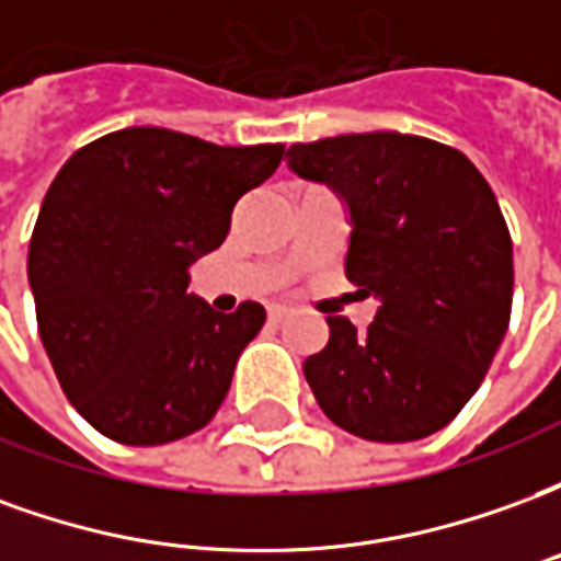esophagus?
<instances>
[{"instance_id": "obj_1", "label": "esophagus", "mask_w": 561, "mask_h": 561, "mask_svg": "<svg viewBox=\"0 0 561 561\" xmlns=\"http://www.w3.org/2000/svg\"><path fill=\"white\" fill-rule=\"evenodd\" d=\"M288 312H291V309H288V306L273 304V306H270V309H267V318H270V321H273V324H279L282 318L288 316Z\"/></svg>"}]
</instances>
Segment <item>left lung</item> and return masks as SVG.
<instances>
[{
  "instance_id": "8db88e82",
  "label": "left lung",
  "mask_w": 561,
  "mask_h": 561,
  "mask_svg": "<svg viewBox=\"0 0 561 561\" xmlns=\"http://www.w3.org/2000/svg\"><path fill=\"white\" fill-rule=\"evenodd\" d=\"M288 164L352 209L345 276L378 297L357 333L330 316L304 373L321 412L366 442H417L454 421L505 340L514 249L481 171L438 140L369 131L294 144Z\"/></svg>"
}]
</instances>
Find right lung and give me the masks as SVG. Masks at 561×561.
I'll use <instances>...</instances> for the list:
<instances>
[{
	"mask_svg": "<svg viewBox=\"0 0 561 561\" xmlns=\"http://www.w3.org/2000/svg\"><path fill=\"white\" fill-rule=\"evenodd\" d=\"M285 147H216L123 128L80 147L44 195L30 285L44 352L80 417L119 445H168L219 412L264 306L231 316L188 288V264L225 243L233 204Z\"/></svg>",
	"mask_w": 561,
	"mask_h": 561,
	"instance_id": "obj_1",
	"label": "right lung"
}]
</instances>
